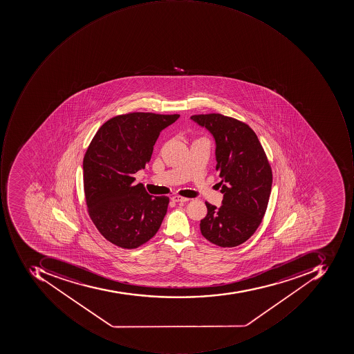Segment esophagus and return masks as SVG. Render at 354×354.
I'll use <instances>...</instances> for the list:
<instances>
[{
	"label": "esophagus",
	"instance_id": "1",
	"mask_svg": "<svg viewBox=\"0 0 354 354\" xmlns=\"http://www.w3.org/2000/svg\"><path fill=\"white\" fill-rule=\"evenodd\" d=\"M172 201L174 202H187L188 198H184V196H174L171 198Z\"/></svg>",
	"mask_w": 354,
	"mask_h": 354
}]
</instances>
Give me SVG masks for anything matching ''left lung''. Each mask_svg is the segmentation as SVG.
<instances>
[{"instance_id":"left-lung-1","label":"left lung","mask_w":354,"mask_h":354,"mask_svg":"<svg viewBox=\"0 0 354 354\" xmlns=\"http://www.w3.org/2000/svg\"><path fill=\"white\" fill-rule=\"evenodd\" d=\"M190 118L215 138L216 170L223 194L219 208L205 202L207 215L200 230L214 245L237 247L255 233L266 213L272 185L270 164L254 131L243 121L221 113Z\"/></svg>"}]
</instances>
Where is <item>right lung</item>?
Returning <instances> with one entry per match:
<instances>
[{
    "instance_id": "right-lung-1",
    "label": "right lung",
    "mask_w": 354,
    "mask_h": 354,
    "mask_svg": "<svg viewBox=\"0 0 354 354\" xmlns=\"http://www.w3.org/2000/svg\"><path fill=\"white\" fill-rule=\"evenodd\" d=\"M180 115L129 113L100 127L83 160L88 214L97 231L122 249H136L158 233L168 196H153L134 174L150 162L160 132Z\"/></svg>"
}]
</instances>
